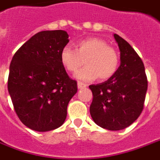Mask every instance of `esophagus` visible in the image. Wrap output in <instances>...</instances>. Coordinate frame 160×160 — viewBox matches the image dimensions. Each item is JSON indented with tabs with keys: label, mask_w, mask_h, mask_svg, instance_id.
I'll list each match as a JSON object with an SVG mask.
<instances>
[{
	"label": "esophagus",
	"mask_w": 160,
	"mask_h": 160,
	"mask_svg": "<svg viewBox=\"0 0 160 160\" xmlns=\"http://www.w3.org/2000/svg\"><path fill=\"white\" fill-rule=\"evenodd\" d=\"M78 87L79 90H82V89H83V88H85V87H86V85H85L84 83H82V82H78Z\"/></svg>",
	"instance_id": "esophagus-1"
}]
</instances>
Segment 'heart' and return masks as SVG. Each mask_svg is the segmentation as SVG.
Instances as JSON below:
<instances>
[{"mask_svg":"<svg viewBox=\"0 0 160 160\" xmlns=\"http://www.w3.org/2000/svg\"><path fill=\"white\" fill-rule=\"evenodd\" d=\"M76 49L65 46L60 53V61L67 71L74 73L84 62V66L76 78L83 81H92L98 77L99 80H107L116 73L119 64V57L114 48L108 46L103 39L91 37L78 41Z\"/></svg>","mask_w":160,"mask_h":160,"instance_id":"obj_1","label":"heart"}]
</instances>
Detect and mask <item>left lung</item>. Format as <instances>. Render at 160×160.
<instances>
[{
  "mask_svg": "<svg viewBox=\"0 0 160 160\" xmlns=\"http://www.w3.org/2000/svg\"><path fill=\"white\" fill-rule=\"evenodd\" d=\"M120 51V65L107 81L91 84L90 112L100 127L119 131L136 121L144 108L147 91L145 66L132 47L114 34Z\"/></svg>",
  "mask_w": 160,
  "mask_h": 160,
  "instance_id": "left-lung-1",
  "label": "left lung"
}]
</instances>
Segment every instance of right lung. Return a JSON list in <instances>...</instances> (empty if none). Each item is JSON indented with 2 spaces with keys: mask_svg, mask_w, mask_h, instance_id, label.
<instances>
[{
  "mask_svg": "<svg viewBox=\"0 0 160 160\" xmlns=\"http://www.w3.org/2000/svg\"><path fill=\"white\" fill-rule=\"evenodd\" d=\"M69 42L64 30L38 32L16 51L9 66L8 90L15 111L27 127L48 132L60 127L78 91L60 61Z\"/></svg>",
  "mask_w": 160,
  "mask_h": 160,
  "instance_id": "obj_1",
  "label": "right lung"
}]
</instances>
